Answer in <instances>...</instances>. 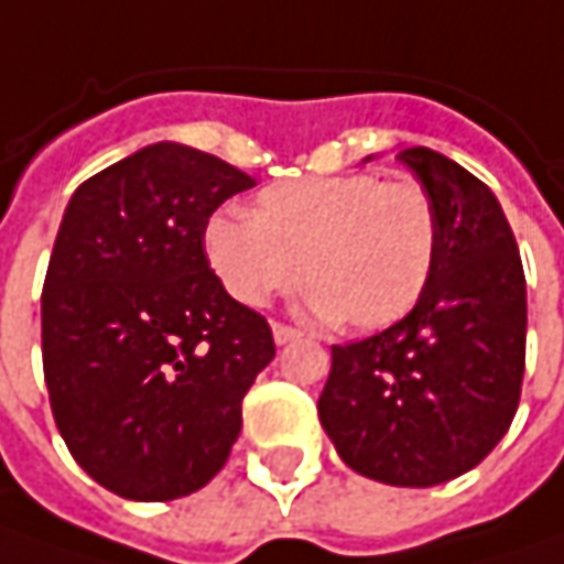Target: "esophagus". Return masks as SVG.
I'll use <instances>...</instances> for the list:
<instances>
[{
	"label": "esophagus",
	"instance_id": "34e87169",
	"mask_svg": "<svg viewBox=\"0 0 564 564\" xmlns=\"http://www.w3.org/2000/svg\"><path fill=\"white\" fill-rule=\"evenodd\" d=\"M271 328H274V341H278V345H290V341H296V338L303 335L300 328H293V325H283V322H274Z\"/></svg>",
	"mask_w": 564,
	"mask_h": 564
}]
</instances>
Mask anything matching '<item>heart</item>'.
<instances>
[{
	"label": "heart",
	"mask_w": 564,
	"mask_h": 564,
	"mask_svg": "<svg viewBox=\"0 0 564 564\" xmlns=\"http://www.w3.org/2000/svg\"><path fill=\"white\" fill-rule=\"evenodd\" d=\"M204 249L242 306H264L303 278L315 313L377 332L421 300L437 223L421 184L370 172L318 175L264 187L251 216L214 214Z\"/></svg>",
	"instance_id": "heart-1"
}]
</instances>
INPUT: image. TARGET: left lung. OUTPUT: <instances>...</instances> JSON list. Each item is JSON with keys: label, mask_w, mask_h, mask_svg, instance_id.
<instances>
[{"label": "left lung", "mask_w": 564, "mask_h": 564, "mask_svg": "<svg viewBox=\"0 0 564 564\" xmlns=\"http://www.w3.org/2000/svg\"><path fill=\"white\" fill-rule=\"evenodd\" d=\"M399 159L434 210V271L405 318L332 348L318 421L354 473L427 488L479 466L511 427L527 360V281L488 184L427 147Z\"/></svg>", "instance_id": "left-lung-1"}]
</instances>
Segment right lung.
<instances>
[{"label":"right lung","instance_id":"add662e5","mask_svg":"<svg viewBox=\"0 0 564 564\" xmlns=\"http://www.w3.org/2000/svg\"><path fill=\"white\" fill-rule=\"evenodd\" d=\"M254 178L152 143L76 187L41 293L53 421L73 459L130 501H172L226 466L242 399L274 360L264 315L210 271L204 229Z\"/></svg>","mask_w":564,"mask_h":564}]
</instances>
